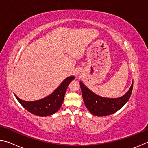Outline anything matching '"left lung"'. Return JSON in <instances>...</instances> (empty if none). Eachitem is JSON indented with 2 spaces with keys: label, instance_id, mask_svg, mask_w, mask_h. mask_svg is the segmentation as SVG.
<instances>
[{
  "label": "left lung",
  "instance_id": "1",
  "mask_svg": "<svg viewBox=\"0 0 148 148\" xmlns=\"http://www.w3.org/2000/svg\"><path fill=\"white\" fill-rule=\"evenodd\" d=\"M82 95L86 108L93 115L105 116L112 114L123 107L130 98L133 87V82L128 92L118 98L101 97L89 90L82 82H80Z\"/></svg>",
  "mask_w": 148,
  "mask_h": 148
}]
</instances>
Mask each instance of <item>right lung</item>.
I'll list each match as a JSON object with an SVG mask.
<instances>
[{"instance_id":"obj_1","label":"right lung","mask_w":148,"mask_h":148,"mask_svg":"<svg viewBox=\"0 0 148 148\" xmlns=\"http://www.w3.org/2000/svg\"><path fill=\"white\" fill-rule=\"evenodd\" d=\"M74 79L73 76L67 77L49 96L34 101H25L14 95L20 104L29 112L42 117L51 116L61 107L67 86Z\"/></svg>"}]
</instances>
